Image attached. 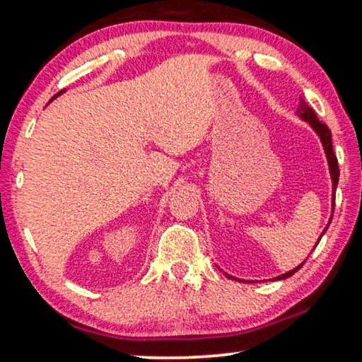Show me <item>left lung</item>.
I'll list each match as a JSON object with an SVG mask.
<instances>
[{
    "instance_id": "8db88e82",
    "label": "left lung",
    "mask_w": 362,
    "mask_h": 362,
    "mask_svg": "<svg viewBox=\"0 0 362 362\" xmlns=\"http://www.w3.org/2000/svg\"><path fill=\"white\" fill-rule=\"evenodd\" d=\"M297 115H298L300 118H302L303 121L308 122V124H310L311 127H313V131L317 134V137L321 139V144H322V146H324V151H326V158H327V163H329L330 179H332V192H334L332 207H335V189H337V183H339L340 170H339V161H337V156H335L334 148H332V134H330V129H329V127H327L326 124H324V122H321L320 119H317V116H316V113H315V110L311 108V107L306 105V102L302 99V97H300V105H298V108H297ZM332 214H334V211H332ZM330 220H332V216H330V218H329V223H327L326 228L322 230V233H321V238H322L324 233L327 231L329 225H330ZM321 238H320V240H317V243L321 241ZM305 262H306V259H305ZM305 262H302V263H300L298 267H296L293 269H291V272H287V273H284V274H281V276L273 278V281L286 279V278L292 276L293 273L298 272V269L303 267V263H305ZM225 276H226V278H230V279L241 281V279H238V278H235V276H230L228 273H225Z\"/></svg>"
}]
</instances>
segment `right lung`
Masks as SVG:
<instances>
[{
	"label": "right lung",
	"instance_id": "add662e5",
	"mask_svg": "<svg viewBox=\"0 0 362 362\" xmlns=\"http://www.w3.org/2000/svg\"><path fill=\"white\" fill-rule=\"evenodd\" d=\"M62 93H65V89H64V90H60V93H59V94H56V95H54V99H56V97H57V95H60V94H62Z\"/></svg>",
	"mask_w": 362,
	"mask_h": 362
}]
</instances>
